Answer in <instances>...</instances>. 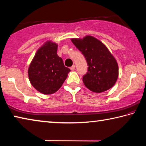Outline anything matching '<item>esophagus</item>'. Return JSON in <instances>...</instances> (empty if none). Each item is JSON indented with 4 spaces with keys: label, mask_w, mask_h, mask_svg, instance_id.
<instances>
[{
    "label": "esophagus",
    "mask_w": 146,
    "mask_h": 146,
    "mask_svg": "<svg viewBox=\"0 0 146 146\" xmlns=\"http://www.w3.org/2000/svg\"><path fill=\"white\" fill-rule=\"evenodd\" d=\"M75 65H73V66H71V67L70 68V70H72V71L75 70Z\"/></svg>",
    "instance_id": "obj_1"
}]
</instances>
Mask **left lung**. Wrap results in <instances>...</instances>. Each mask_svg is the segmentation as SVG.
I'll return each mask as SVG.
<instances>
[{"mask_svg": "<svg viewBox=\"0 0 146 146\" xmlns=\"http://www.w3.org/2000/svg\"><path fill=\"white\" fill-rule=\"evenodd\" d=\"M71 42L82 52L88 63V72L82 78L86 87L95 93L111 88L118 78V66L107 47L91 36L72 38Z\"/></svg>", "mask_w": 146, "mask_h": 146, "instance_id": "obj_1", "label": "left lung"}]
</instances>
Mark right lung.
<instances>
[{"label": "right lung", "mask_w": 146, "mask_h": 146, "mask_svg": "<svg viewBox=\"0 0 146 146\" xmlns=\"http://www.w3.org/2000/svg\"><path fill=\"white\" fill-rule=\"evenodd\" d=\"M57 46L51 41L46 42L36 51L28 69L31 85L45 95L57 91L71 71L58 56Z\"/></svg>", "instance_id": "add662e5"}]
</instances>
